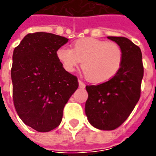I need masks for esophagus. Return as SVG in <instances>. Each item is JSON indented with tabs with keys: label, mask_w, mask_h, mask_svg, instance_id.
<instances>
[{
	"label": "esophagus",
	"mask_w": 156,
	"mask_h": 156,
	"mask_svg": "<svg viewBox=\"0 0 156 156\" xmlns=\"http://www.w3.org/2000/svg\"><path fill=\"white\" fill-rule=\"evenodd\" d=\"M79 87H81V88H84L85 87V84L81 81H79Z\"/></svg>",
	"instance_id": "esophagus-1"
}]
</instances>
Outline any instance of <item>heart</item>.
Listing matches in <instances>:
<instances>
[{"label":"heart","instance_id":"heart-1","mask_svg":"<svg viewBox=\"0 0 156 156\" xmlns=\"http://www.w3.org/2000/svg\"><path fill=\"white\" fill-rule=\"evenodd\" d=\"M58 61L67 72H73L81 62L87 79L93 83H102L112 79L121 69L123 53L115 42L85 38L76 41L72 49L61 47L56 51Z\"/></svg>","mask_w":156,"mask_h":156}]
</instances>
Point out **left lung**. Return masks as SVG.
I'll return each mask as SVG.
<instances>
[{"mask_svg": "<svg viewBox=\"0 0 156 156\" xmlns=\"http://www.w3.org/2000/svg\"><path fill=\"white\" fill-rule=\"evenodd\" d=\"M108 39L122 49L121 69L109 81L86 86L88 97L85 113L89 123L101 130H114L127 120L140 99L143 78L140 48L125 37L108 36Z\"/></svg>", "mask_w": 156, "mask_h": 156, "instance_id": "left-lung-1", "label": "left lung"}]
</instances>
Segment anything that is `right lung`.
Wrapping results in <instances>:
<instances>
[{
  "label": "right lung",
  "mask_w": 156,
  "mask_h": 156,
  "mask_svg": "<svg viewBox=\"0 0 156 156\" xmlns=\"http://www.w3.org/2000/svg\"><path fill=\"white\" fill-rule=\"evenodd\" d=\"M69 39L54 34H27L13 53L14 104L21 120L38 132L60 125L63 108L79 86L63 69L56 51Z\"/></svg>",
  "instance_id": "add662e5"
}]
</instances>
